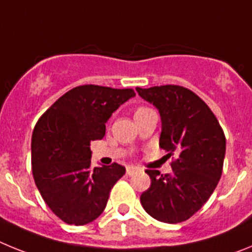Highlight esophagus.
Wrapping results in <instances>:
<instances>
[{
	"mask_svg": "<svg viewBox=\"0 0 252 252\" xmlns=\"http://www.w3.org/2000/svg\"><path fill=\"white\" fill-rule=\"evenodd\" d=\"M139 170V169L136 168V166H133V165H130L126 168V173H127V175H133L136 171Z\"/></svg>",
	"mask_w": 252,
	"mask_h": 252,
	"instance_id": "34e87169",
	"label": "esophagus"
}]
</instances>
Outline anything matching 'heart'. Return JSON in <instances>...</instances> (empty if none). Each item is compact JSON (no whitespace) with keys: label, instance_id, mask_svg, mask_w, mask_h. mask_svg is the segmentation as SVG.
<instances>
[{"label":"heart","instance_id":"1","mask_svg":"<svg viewBox=\"0 0 252 252\" xmlns=\"http://www.w3.org/2000/svg\"><path fill=\"white\" fill-rule=\"evenodd\" d=\"M142 110H146V107H139L136 110V112H139V111H142Z\"/></svg>","mask_w":252,"mask_h":252}]
</instances>
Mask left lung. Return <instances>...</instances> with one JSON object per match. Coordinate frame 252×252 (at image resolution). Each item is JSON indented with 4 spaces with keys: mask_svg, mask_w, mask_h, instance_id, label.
Masks as SVG:
<instances>
[{
    "mask_svg": "<svg viewBox=\"0 0 252 252\" xmlns=\"http://www.w3.org/2000/svg\"><path fill=\"white\" fill-rule=\"evenodd\" d=\"M141 98L159 110L160 148L171 161V174L146 173L151 186L140 197L153 218L165 223L187 221L203 207L221 178L226 137L206 102L188 88L174 84L140 88Z\"/></svg>",
    "mask_w": 252,
    "mask_h": 252,
    "instance_id": "left-lung-1",
    "label": "left lung"
}]
</instances>
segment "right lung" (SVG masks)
I'll return each instance as SVG.
<instances>
[{
  "label": "right lung",
  "mask_w": 252,
  "mask_h": 252,
  "mask_svg": "<svg viewBox=\"0 0 252 252\" xmlns=\"http://www.w3.org/2000/svg\"><path fill=\"white\" fill-rule=\"evenodd\" d=\"M135 95L131 88L75 87L36 122L31 139L35 184L49 208L68 224L83 226L106 208L110 192L125 166L91 165V141L101 140L106 122Z\"/></svg>",
  "instance_id": "obj_1"
}]
</instances>
